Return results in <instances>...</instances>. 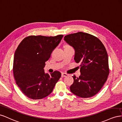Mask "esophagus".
<instances>
[{"mask_svg":"<svg viewBox=\"0 0 122 122\" xmlns=\"http://www.w3.org/2000/svg\"><path fill=\"white\" fill-rule=\"evenodd\" d=\"M68 76V74H67L66 73L63 72V73H62V74H61L62 77H64V76Z\"/></svg>","mask_w":122,"mask_h":122,"instance_id":"34e87169","label":"esophagus"}]
</instances>
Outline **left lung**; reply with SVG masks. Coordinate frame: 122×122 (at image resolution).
Returning a JSON list of instances; mask_svg holds the SVG:
<instances>
[{
	"mask_svg": "<svg viewBox=\"0 0 122 122\" xmlns=\"http://www.w3.org/2000/svg\"><path fill=\"white\" fill-rule=\"evenodd\" d=\"M64 40L74 48V60L81 63V75H74L70 90L81 98H90L98 93L106 82L109 73L106 48L98 38L83 32L68 35Z\"/></svg>",
	"mask_w": 122,
	"mask_h": 122,
	"instance_id": "obj_1",
	"label": "left lung"
}]
</instances>
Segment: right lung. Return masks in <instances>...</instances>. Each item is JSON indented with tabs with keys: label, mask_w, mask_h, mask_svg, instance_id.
Wrapping results in <instances>:
<instances>
[{
	"label": "right lung",
	"mask_w": 122,
	"mask_h": 122,
	"mask_svg": "<svg viewBox=\"0 0 122 122\" xmlns=\"http://www.w3.org/2000/svg\"><path fill=\"white\" fill-rule=\"evenodd\" d=\"M63 36H30L21 42L15 52L13 74L22 92L33 100L43 99L53 92L61 74L45 73V62L60 43Z\"/></svg>",
	"instance_id": "add662e5"
}]
</instances>
